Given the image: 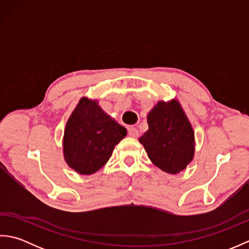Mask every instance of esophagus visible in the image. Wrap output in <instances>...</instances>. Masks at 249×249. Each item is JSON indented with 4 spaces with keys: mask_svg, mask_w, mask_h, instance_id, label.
<instances>
[{
    "mask_svg": "<svg viewBox=\"0 0 249 249\" xmlns=\"http://www.w3.org/2000/svg\"><path fill=\"white\" fill-rule=\"evenodd\" d=\"M128 135H129V137H133V138H137V137L139 136V131L137 130V128H135V127H129Z\"/></svg>",
    "mask_w": 249,
    "mask_h": 249,
    "instance_id": "1",
    "label": "esophagus"
}]
</instances>
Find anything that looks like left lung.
I'll return each mask as SVG.
<instances>
[{
	"label": "left lung",
	"instance_id": "8db88e82",
	"mask_svg": "<svg viewBox=\"0 0 249 249\" xmlns=\"http://www.w3.org/2000/svg\"><path fill=\"white\" fill-rule=\"evenodd\" d=\"M147 129L139 138L151 161L160 170L177 174L195 156V131L177 98L160 100L147 114Z\"/></svg>",
	"mask_w": 249,
	"mask_h": 249
}]
</instances>
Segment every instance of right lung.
Masks as SVG:
<instances>
[{"mask_svg": "<svg viewBox=\"0 0 249 249\" xmlns=\"http://www.w3.org/2000/svg\"><path fill=\"white\" fill-rule=\"evenodd\" d=\"M127 130L106 113L97 99L82 97L73 109L63 136V155L68 167L89 176L106 165Z\"/></svg>", "mask_w": 249, "mask_h": 249, "instance_id": "add662e5", "label": "right lung"}]
</instances>
